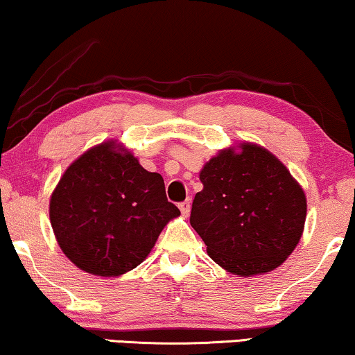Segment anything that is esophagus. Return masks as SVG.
<instances>
[{
  "mask_svg": "<svg viewBox=\"0 0 355 355\" xmlns=\"http://www.w3.org/2000/svg\"><path fill=\"white\" fill-rule=\"evenodd\" d=\"M179 210H181L182 216H189V213H191V202L184 200L179 203Z\"/></svg>",
  "mask_w": 355,
  "mask_h": 355,
  "instance_id": "obj_1",
  "label": "esophagus"
}]
</instances>
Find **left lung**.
<instances>
[{"label":"left lung","mask_w":355,"mask_h":355,"mask_svg":"<svg viewBox=\"0 0 355 355\" xmlns=\"http://www.w3.org/2000/svg\"><path fill=\"white\" fill-rule=\"evenodd\" d=\"M241 148L223 150L203 166L191 225L218 265L252 276L275 270L295 249L307 202L275 155L254 144Z\"/></svg>","instance_id":"obj_1"}]
</instances>
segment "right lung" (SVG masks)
Listing matches in <instances>:
<instances>
[{
  "label": "right lung",
  "mask_w": 355,
  "mask_h": 355,
  "mask_svg": "<svg viewBox=\"0 0 355 355\" xmlns=\"http://www.w3.org/2000/svg\"><path fill=\"white\" fill-rule=\"evenodd\" d=\"M179 215L168 202L162 174L148 173L113 142L77 158L50 200L61 250L80 270L98 276H119L142 263L166 223Z\"/></svg>",
  "instance_id": "add662e5"
}]
</instances>
